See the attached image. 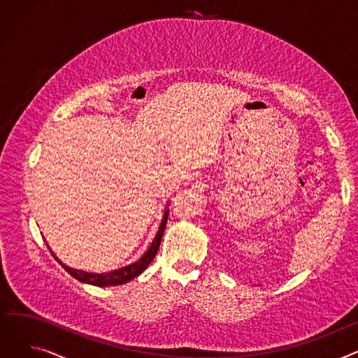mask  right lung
<instances>
[{
  "label": "right lung",
  "instance_id": "add662e5",
  "mask_svg": "<svg viewBox=\"0 0 358 358\" xmlns=\"http://www.w3.org/2000/svg\"><path fill=\"white\" fill-rule=\"evenodd\" d=\"M168 209L164 212V217H162V222L159 224V229H158V234L155 236V239L152 241V243H150V247L148 248V251L138 259L135 261L134 264H129L126 267H122L119 270H113L110 273H103V274H99V273H87V271H81V270H75V268H71L68 266H65L62 261H59L58 258H56V255L52 252V255L55 257V259L59 262V264L73 277L77 278L78 281H83V283H87V285H92V286H99V287H107V286H119V285H124L127 283V281L134 280L135 277H138L143 270H146V267L152 262V259L155 258L158 250H159V245H161V239H162V235H164V231H165V224H166V219H168Z\"/></svg>",
  "mask_w": 358,
  "mask_h": 358
}]
</instances>
